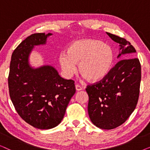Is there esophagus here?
Listing matches in <instances>:
<instances>
[{"label": "esophagus", "mask_w": 150, "mask_h": 150, "mask_svg": "<svg viewBox=\"0 0 150 150\" xmlns=\"http://www.w3.org/2000/svg\"><path fill=\"white\" fill-rule=\"evenodd\" d=\"M75 87H76V91H81V90L83 89V88H82L81 86L79 85H76Z\"/></svg>", "instance_id": "1"}]
</instances>
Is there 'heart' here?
<instances>
[{"mask_svg": "<svg viewBox=\"0 0 150 150\" xmlns=\"http://www.w3.org/2000/svg\"><path fill=\"white\" fill-rule=\"evenodd\" d=\"M114 61V52L108 44L93 39H84L73 42L66 52L59 56V63L67 79L79 70L84 79L91 82L101 81L110 72Z\"/></svg>", "mask_w": 150, "mask_h": 150, "instance_id": "obj_1", "label": "heart"}]
</instances>
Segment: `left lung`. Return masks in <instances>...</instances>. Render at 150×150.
I'll list each match as a JSON object with an SVG mask.
<instances>
[{
	"mask_svg": "<svg viewBox=\"0 0 150 150\" xmlns=\"http://www.w3.org/2000/svg\"><path fill=\"white\" fill-rule=\"evenodd\" d=\"M106 33L119 44L117 59H127L119 61L103 80L88 86L86 91L89 96L88 113L91 122L98 128L111 130L126 122L136 108L141 68L139 59L134 58L137 51L130 43Z\"/></svg>",
	"mask_w": 150,
	"mask_h": 150,
	"instance_id": "8db88e82",
	"label": "left lung"
}]
</instances>
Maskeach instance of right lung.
<instances>
[{
  "mask_svg": "<svg viewBox=\"0 0 150 150\" xmlns=\"http://www.w3.org/2000/svg\"><path fill=\"white\" fill-rule=\"evenodd\" d=\"M52 33L28 36L14 50L8 78L9 95L16 111L28 124L41 130L60 124L71 98L74 82L61 77L50 65L35 67L29 57L35 46L46 45Z\"/></svg>",
  "mask_w": 150,
  "mask_h": 150,
  "instance_id": "right-lung-1",
  "label": "right lung"
}]
</instances>
